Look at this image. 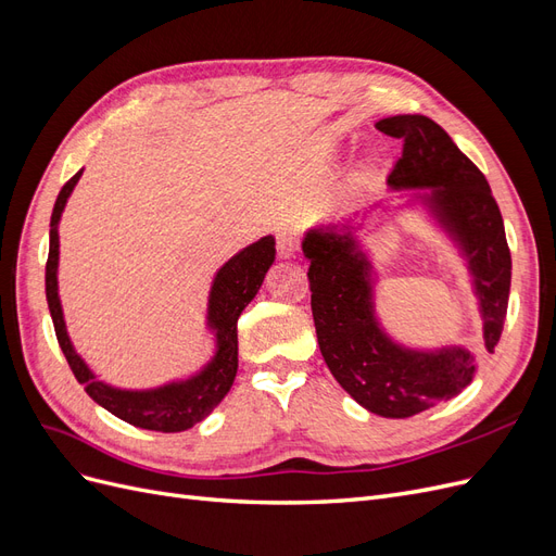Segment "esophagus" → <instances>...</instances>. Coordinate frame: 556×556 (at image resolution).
Segmentation results:
<instances>
[{"mask_svg": "<svg viewBox=\"0 0 556 556\" xmlns=\"http://www.w3.org/2000/svg\"><path fill=\"white\" fill-rule=\"evenodd\" d=\"M276 239H278V243H276L278 255H280L282 260H290V257L296 255L299 239H296V233H294L292 229H280Z\"/></svg>", "mask_w": 556, "mask_h": 556, "instance_id": "esophagus-1", "label": "esophagus"}]
</instances>
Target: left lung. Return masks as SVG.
<instances>
[{"label": "left lung", "instance_id": "left-lung-1", "mask_svg": "<svg viewBox=\"0 0 556 556\" xmlns=\"http://www.w3.org/2000/svg\"><path fill=\"white\" fill-rule=\"evenodd\" d=\"M376 127L403 141L387 185L413 192L447 239L459 248L482 317V341L494 352L510 296V250L490 182L427 115L382 117ZM355 223L306 231L311 308L319 352L331 376L368 413L413 417L462 394L476 378L473 352L462 345L417 350L396 343L376 315V268Z\"/></svg>", "mask_w": 556, "mask_h": 556}]
</instances>
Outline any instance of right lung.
<instances>
[{"label":"right lung","instance_id":"obj_1","mask_svg":"<svg viewBox=\"0 0 556 556\" xmlns=\"http://www.w3.org/2000/svg\"><path fill=\"white\" fill-rule=\"evenodd\" d=\"M83 169L64 182L58 194L53 215H50V248L46 262V299L48 311L53 317L58 343L70 362L72 371L80 384H86V392L99 406L121 417L123 422L134 425L148 431L176 433L185 431L201 419H206L213 408L220 403L231 390L233 378L239 368V333L237 323L243 308L260 292L264 276L276 260V239L262 237L260 241L250 243L241 252H237L229 262H225L213 278L208 292V313L206 327L215 336V352L208 364L201 371L185 380H174L153 390H121L99 380L92 368L83 359L70 333H66L64 313L58 294V264H60V233L58 225L66 199L74 192Z\"/></svg>","mask_w":556,"mask_h":556}]
</instances>
